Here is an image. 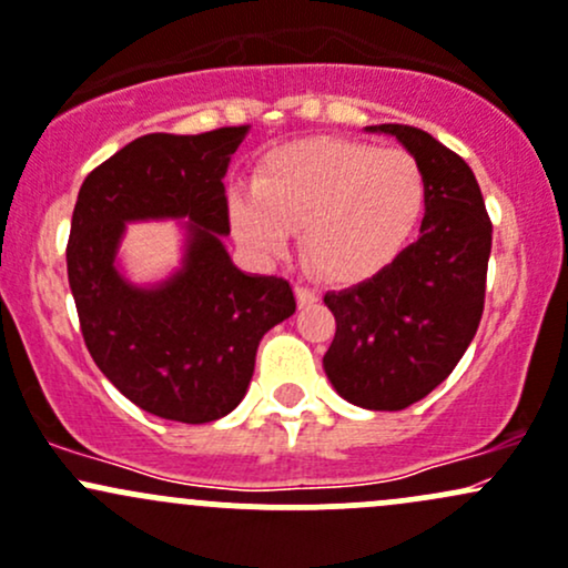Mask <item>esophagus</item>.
<instances>
[{
  "mask_svg": "<svg viewBox=\"0 0 568 568\" xmlns=\"http://www.w3.org/2000/svg\"><path fill=\"white\" fill-rule=\"evenodd\" d=\"M295 297H297V306H314V303L320 301V295L303 284H295Z\"/></svg>",
  "mask_w": 568,
  "mask_h": 568,
  "instance_id": "34e87169",
  "label": "esophagus"
}]
</instances>
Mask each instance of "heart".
Returning <instances> with one entry per match:
<instances>
[{
  "label": "heart",
  "mask_w": 568,
  "mask_h": 568,
  "mask_svg": "<svg viewBox=\"0 0 568 568\" xmlns=\"http://www.w3.org/2000/svg\"><path fill=\"white\" fill-rule=\"evenodd\" d=\"M428 179L404 149L311 138L271 151L252 186L230 192L243 246L282 254L301 227V257L327 282L382 271L423 216Z\"/></svg>",
  "instance_id": "1"
}]
</instances>
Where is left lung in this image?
Here are the masks:
<instances>
[{"label": "left lung", "instance_id": "obj_1", "mask_svg": "<svg viewBox=\"0 0 568 568\" xmlns=\"http://www.w3.org/2000/svg\"><path fill=\"white\" fill-rule=\"evenodd\" d=\"M425 170L419 237L368 282L327 292L335 335L325 374L349 404L400 412L453 374L485 308L493 224L463 156L425 130L379 124Z\"/></svg>", "mask_w": 568, "mask_h": 568}]
</instances>
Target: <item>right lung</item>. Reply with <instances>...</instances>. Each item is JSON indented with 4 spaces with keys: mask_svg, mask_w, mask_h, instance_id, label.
Here are the masks:
<instances>
[{
    "mask_svg": "<svg viewBox=\"0 0 568 568\" xmlns=\"http://www.w3.org/2000/svg\"><path fill=\"white\" fill-rule=\"evenodd\" d=\"M248 126L143 135L94 168L78 192L67 278L97 368L143 412L200 425L241 404L260 338L295 314L286 278L246 276L224 252V173ZM190 225L185 271L156 291L126 285L112 260L124 221Z\"/></svg>",
    "mask_w": 568,
    "mask_h": 568,
    "instance_id": "add662e5",
    "label": "right lung"
}]
</instances>
